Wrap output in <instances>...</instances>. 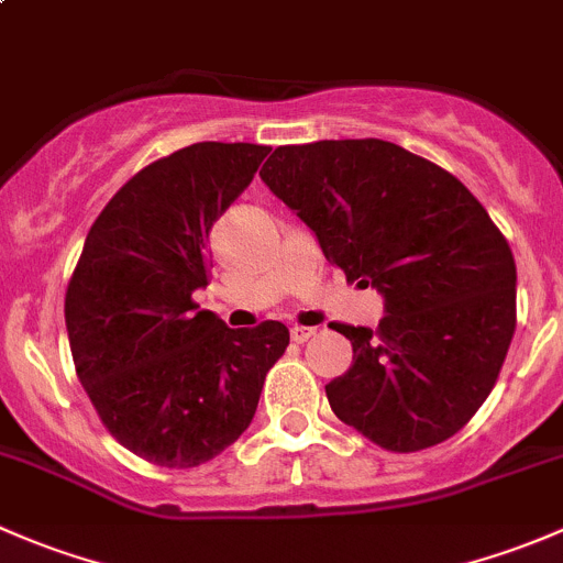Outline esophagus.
I'll use <instances>...</instances> for the list:
<instances>
[{"mask_svg":"<svg viewBox=\"0 0 563 563\" xmlns=\"http://www.w3.org/2000/svg\"><path fill=\"white\" fill-rule=\"evenodd\" d=\"M313 334H316L313 327H291L294 343H308V340L313 338Z\"/></svg>","mask_w":563,"mask_h":563,"instance_id":"34e87169","label":"esophagus"}]
</instances>
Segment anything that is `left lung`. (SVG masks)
Here are the masks:
<instances>
[{"mask_svg":"<svg viewBox=\"0 0 563 563\" xmlns=\"http://www.w3.org/2000/svg\"><path fill=\"white\" fill-rule=\"evenodd\" d=\"M261 179L345 280L384 294L378 329L332 323L354 349L327 384L340 422L389 452L452 439L496 387L518 321L512 250L485 207L382 139L277 146Z\"/></svg>","mask_w":563,"mask_h":563,"instance_id":"left-lung-1","label":"left lung"}]
</instances>
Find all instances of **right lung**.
Returning a JSON list of instances; mask_svg holds the SVG:
<instances>
[{
	"label": "right lung",
	"instance_id": "obj_1",
	"mask_svg": "<svg viewBox=\"0 0 563 563\" xmlns=\"http://www.w3.org/2000/svg\"><path fill=\"white\" fill-rule=\"evenodd\" d=\"M269 146L201 144L141 168L89 229L65 294L78 382L108 433L166 468L218 457L247 430L288 329H229L192 302L209 231Z\"/></svg>",
	"mask_w": 563,
	"mask_h": 563
}]
</instances>
